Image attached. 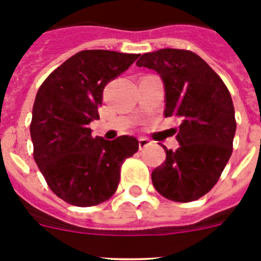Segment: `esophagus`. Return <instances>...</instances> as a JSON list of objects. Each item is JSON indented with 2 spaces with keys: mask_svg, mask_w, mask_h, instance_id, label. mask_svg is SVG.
Segmentation results:
<instances>
[{
  "mask_svg": "<svg viewBox=\"0 0 261 261\" xmlns=\"http://www.w3.org/2000/svg\"><path fill=\"white\" fill-rule=\"evenodd\" d=\"M150 144H151V142L149 141L147 138H145V137H140V138H138V147H140V150H142L144 147L149 146V145H150Z\"/></svg>",
  "mask_w": 261,
  "mask_h": 261,
  "instance_id": "34e87169",
  "label": "esophagus"
}]
</instances>
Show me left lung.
<instances>
[{"label": "left lung", "instance_id": "8db88e82", "mask_svg": "<svg viewBox=\"0 0 261 261\" xmlns=\"http://www.w3.org/2000/svg\"><path fill=\"white\" fill-rule=\"evenodd\" d=\"M137 66L161 75L166 91L165 116L180 119V144L166 150V161L151 172L153 186L177 202L200 199L216 186L232 153L237 121L229 90L220 75L191 50L165 48L145 53Z\"/></svg>", "mask_w": 261, "mask_h": 261}]
</instances>
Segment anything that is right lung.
I'll return each instance as SVG.
<instances>
[{
    "mask_svg": "<svg viewBox=\"0 0 261 261\" xmlns=\"http://www.w3.org/2000/svg\"><path fill=\"white\" fill-rule=\"evenodd\" d=\"M140 55L106 49L75 53L39 87L30 133L34 159L53 193L75 206L107 201L117 190L120 170L138 150L132 136L112 141L91 136L106 85Z\"/></svg>",
    "mask_w": 261,
    "mask_h": 261,
    "instance_id": "1",
    "label": "right lung"
}]
</instances>
